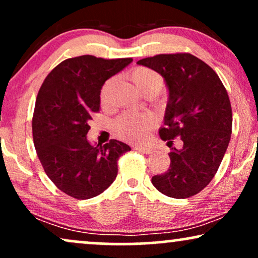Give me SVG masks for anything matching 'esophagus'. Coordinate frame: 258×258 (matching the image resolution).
Listing matches in <instances>:
<instances>
[{"instance_id": "34e87169", "label": "esophagus", "mask_w": 258, "mask_h": 258, "mask_svg": "<svg viewBox=\"0 0 258 258\" xmlns=\"http://www.w3.org/2000/svg\"><path fill=\"white\" fill-rule=\"evenodd\" d=\"M136 150L142 153H145V155L153 152V148H151V146H138V148H136Z\"/></svg>"}]
</instances>
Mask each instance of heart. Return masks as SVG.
Returning <instances> with one entry per match:
<instances>
[{"instance_id": "1", "label": "heart", "mask_w": 258, "mask_h": 258, "mask_svg": "<svg viewBox=\"0 0 258 258\" xmlns=\"http://www.w3.org/2000/svg\"><path fill=\"white\" fill-rule=\"evenodd\" d=\"M130 80L146 95H153V94L158 93L164 84L161 75L145 67H139L132 70L130 74ZM109 87L110 82L107 83L103 88V94L108 91ZM151 127L152 119L145 114H122L115 122V130L119 136L127 140H132V142L144 138L151 130Z\"/></svg>"}]
</instances>
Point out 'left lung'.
Listing matches in <instances>:
<instances>
[{
    "label": "left lung",
    "instance_id": "1",
    "mask_svg": "<svg viewBox=\"0 0 258 258\" xmlns=\"http://www.w3.org/2000/svg\"><path fill=\"white\" fill-rule=\"evenodd\" d=\"M137 63L161 74L169 88L159 137L168 145L175 138L182 142L180 150L171 148L170 167L153 176L152 184L167 197H193L214 177L229 146L232 108L227 91L216 71L190 53L156 54Z\"/></svg>",
    "mask_w": 258,
    "mask_h": 258
}]
</instances>
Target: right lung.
<instances>
[{"label": "right lung", "instance_id": "1", "mask_svg": "<svg viewBox=\"0 0 258 258\" xmlns=\"http://www.w3.org/2000/svg\"><path fill=\"white\" fill-rule=\"evenodd\" d=\"M132 58L80 56L65 59L39 89L32 119L37 155L48 178L65 194L86 200L105 191L118 175V159L131 148L110 139L93 146L87 133L100 112V93L108 78Z\"/></svg>", "mask_w": 258, "mask_h": 258}]
</instances>
